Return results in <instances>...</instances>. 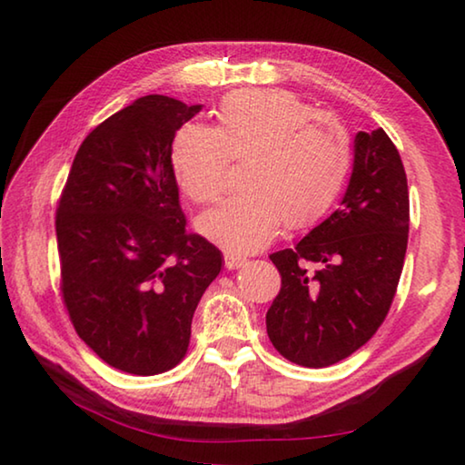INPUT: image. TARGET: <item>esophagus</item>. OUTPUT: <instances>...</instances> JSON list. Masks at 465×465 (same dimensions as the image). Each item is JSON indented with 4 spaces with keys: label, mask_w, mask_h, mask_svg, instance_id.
I'll return each instance as SVG.
<instances>
[{
    "label": "esophagus",
    "mask_w": 465,
    "mask_h": 465,
    "mask_svg": "<svg viewBox=\"0 0 465 465\" xmlns=\"http://www.w3.org/2000/svg\"><path fill=\"white\" fill-rule=\"evenodd\" d=\"M223 261H225V269L227 271H235V269H242L243 264H246L248 261L243 256H240V254H233V252H227V254L223 256Z\"/></svg>",
    "instance_id": "obj_1"
}]
</instances>
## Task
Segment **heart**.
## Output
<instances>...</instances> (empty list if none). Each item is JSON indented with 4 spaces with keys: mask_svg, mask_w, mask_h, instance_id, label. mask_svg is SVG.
Masks as SVG:
<instances>
[{
    "mask_svg": "<svg viewBox=\"0 0 465 465\" xmlns=\"http://www.w3.org/2000/svg\"><path fill=\"white\" fill-rule=\"evenodd\" d=\"M176 183L196 204L215 203L230 162H242L243 193L204 213L196 227L225 248H262L279 233L324 217L351 170L344 127L285 90H240L222 100L215 127L188 123L170 152Z\"/></svg>",
    "mask_w": 465,
    "mask_h": 465,
    "instance_id": "obj_1",
    "label": "heart"
}]
</instances>
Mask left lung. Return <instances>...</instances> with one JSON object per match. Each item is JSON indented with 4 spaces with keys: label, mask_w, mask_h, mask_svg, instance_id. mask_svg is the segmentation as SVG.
<instances>
[{
    "label": "left lung",
    "mask_w": 465,
    "mask_h": 465,
    "mask_svg": "<svg viewBox=\"0 0 465 465\" xmlns=\"http://www.w3.org/2000/svg\"><path fill=\"white\" fill-rule=\"evenodd\" d=\"M411 201L402 157L388 133L359 131L342 204L295 248L271 254L281 291L266 332L291 363L328 367L383 324L404 269Z\"/></svg>",
    "instance_id": "obj_1"
}]
</instances>
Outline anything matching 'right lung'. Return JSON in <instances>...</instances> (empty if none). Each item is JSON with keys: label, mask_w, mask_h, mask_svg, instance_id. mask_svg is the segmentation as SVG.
I'll return each mask as SVG.
<instances>
[{"label": "right lung", "mask_w": 465, "mask_h": 465, "mask_svg": "<svg viewBox=\"0 0 465 465\" xmlns=\"http://www.w3.org/2000/svg\"><path fill=\"white\" fill-rule=\"evenodd\" d=\"M201 106L152 94L84 139L54 215L61 297L77 336L110 367L157 375L191 342L222 252L186 232L170 152Z\"/></svg>", "instance_id": "add662e5"}]
</instances>
